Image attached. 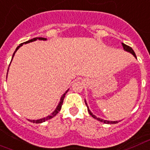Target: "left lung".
<instances>
[{"label":"left lung","instance_id":"obj_1","mask_svg":"<svg viewBox=\"0 0 150 150\" xmlns=\"http://www.w3.org/2000/svg\"><path fill=\"white\" fill-rule=\"evenodd\" d=\"M122 45H123V50H125V51H127V52H131V54L133 55L134 57H135V58H137V57H136L135 53H134V50H132V48L130 47V46H128V45H125V44H124V43H122ZM85 103H86V106H87L88 112H89V113H90V115L91 116H92L93 118L96 119V120H98L100 121V122H103V123H108V124H109V123H110V124H112V123H118V121H108V120H102V119H100V118H98L97 116H94L93 113L90 112V109H89V108H88V105H87V104H86V100H85Z\"/></svg>","mask_w":150,"mask_h":150}]
</instances>
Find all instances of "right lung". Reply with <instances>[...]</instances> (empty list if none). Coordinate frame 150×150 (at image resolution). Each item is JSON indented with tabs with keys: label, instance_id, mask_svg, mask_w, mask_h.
<instances>
[{
	"label": "right lung",
	"instance_id": "obj_1",
	"mask_svg": "<svg viewBox=\"0 0 150 150\" xmlns=\"http://www.w3.org/2000/svg\"><path fill=\"white\" fill-rule=\"evenodd\" d=\"M38 39L45 41V40H46V38H33V39H30V40H29V41H27V42H23V43H21V44L19 45V46L16 48V51H15L14 53H13V55H12V58H13V57H14V55H15V53H16V52L17 50L19 49V47H20V46H22V45L24 44V43H25V44H27V43H30V42H34V41H36V40H38ZM11 60H12V59H11ZM7 75H8V74H7ZM67 91H68V90H67V91H66V92H65V93L63 94V96L61 97V98H60V103L58 104V105H57V108L55 109L54 112H52L51 115L48 116L47 117H45V118L40 119V120H28L30 121V122H33L34 123H43V122H45V121L48 120H50V119L52 118V117H54V116L57 115V113L60 112V109H61V107H62L63 102H64V97H65V95H66V93H67Z\"/></svg>",
	"mask_w": 150,
	"mask_h": 150
}]
</instances>
